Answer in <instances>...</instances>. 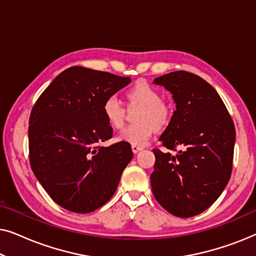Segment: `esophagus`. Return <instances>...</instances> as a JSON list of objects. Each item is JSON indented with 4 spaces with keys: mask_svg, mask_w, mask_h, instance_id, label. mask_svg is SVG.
<instances>
[{
    "mask_svg": "<svg viewBox=\"0 0 256 256\" xmlns=\"http://www.w3.org/2000/svg\"><path fill=\"white\" fill-rule=\"evenodd\" d=\"M132 152L138 154V152H141V150L143 149V146H136V144H132Z\"/></svg>",
    "mask_w": 256,
    "mask_h": 256,
    "instance_id": "esophagus-1",
    "label": "esophagus"
}]
</instances>
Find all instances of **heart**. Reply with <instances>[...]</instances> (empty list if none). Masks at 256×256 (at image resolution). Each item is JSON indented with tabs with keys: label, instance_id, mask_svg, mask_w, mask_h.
I'll list each match as a JSON object with an SVG mask.
<instances>
[{
	"label": "heart",
	"instance_id": "obj_1",
	"mask_svg": "<svg viewBox=\"0 0 256 256\" xmlns=\"http://www.w3.org/2000/svg\"><path fill=\"white\" fill-rule=\"evenodd\" d=\"M129 106H142L136 114L138 124L129 126L121 132L120 138L136 146H146L155 129H163L170 124L172 108L162 100V93L146 82H138L127 90ZM102 113L108 124L115 129L124 126L127 110L115 94H110L102 102Z\"/></svg>",
	"mask_w": 256,
	"mask_h": 256
}]
</instances>
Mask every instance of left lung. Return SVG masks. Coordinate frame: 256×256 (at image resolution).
I'll return each mask as SVG.
<instances>
[{
  "label": "left lung",
  "mask_w": 256,
  "mask_h": 256,
  "mask_svg": "<svg viewBox=\"0 0 256 256\" xmlns=\"http://www.w3.org/2000/svg\"><path fill=\"white\" fill-rule=\"evenodd\" d=\"M155 84L172 93L176 110L160 138L166 150L152 149V194L171 214L190 218L208 208L228 183L236 127L222 98L199 76L170 72Z\"/></svg>",
  "instance_id": "8db88e82"
}]
</instances>
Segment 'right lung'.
<instances>
[{"label": "right lung", "instance_id": "1", "mask_svg": "<svg viewBox=\"0 0 256 256\" xmlns=\"http://www.w3.org/2000/svg\"><path fill=\"white\" fill-rule=\"evenodd\" d=\"M130 76L73 66L62 72L34 104L29 118V160L51 199L65 210L90 213L113 197L130 144L101 146L113 136L102 113L110 94Z\"/></svg>", "mask_w": 256, "mask_h": 256}]
</instances>
